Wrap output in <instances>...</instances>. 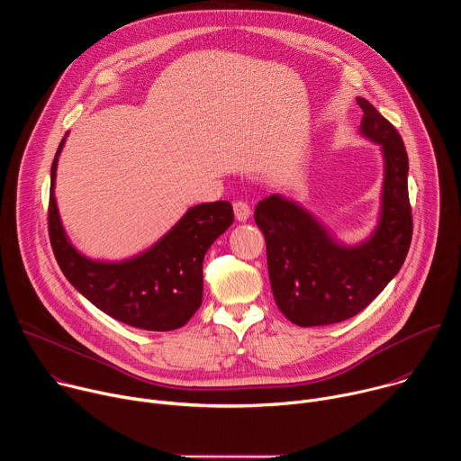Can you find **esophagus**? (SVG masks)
Wrapping results in <instances>:
<instances>
[{
    "label": "esophagus",
    "instance_id": "1",
    "mask_svg": "<svg viewBox=\"0 0 461 461\" xmlns=\"http://www.w3.org/2000/svg\"><path fill=\"white\" fill-rule=\"evenodd\" d=\"M233 212H235V219H237L239 222H246V221L249 219V215H251V208H249V204L244 203V201L233 203Z\"/></svg>",
    "mask_w": 461,
    "mask_h": 461
}]
</instances>
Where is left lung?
Instances as JSON below:
<instances>
[{"label":"left lung","instance_id":"obj_1","mask_svg":"<svg viewBox=\"0 0 461 461\" xmlns=\"http://www.w3.org/2000/svg\"><path fill=\"white\" fill-rule=\"evenodd\" d=\"M361 133L383 148L381 219L374 235L354 248L338 244L301 206L272 194L255 208L265 233L268 274L279 310L299 326L334 324L366 308L403 267L412 240L409 157L400 133L368 100Z\"/></svg>","mask_w":461,"mask_h":461}]
</instances>
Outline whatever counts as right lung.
<instances>
[{
	"label": "right lung",
	"instance_id": "obj_1",
	"mask_svg": "<svg viewBox=\"0 0 461 461\" xmlns=\"http://www.w3.org/2000/svg\"><path fill=\"white\" fill-rule=\"evenodd\" d=\"M50 167L49 239L68 281L96 308L129 326L169 332L184 326L203 303V262L233 222L228 201L191 208L151 249L123 262L91 260L65 237L54 201L58 155Z\"/></svg>",
	"mask_w": 461,
	"mask_h": 461
}]
</instances>
